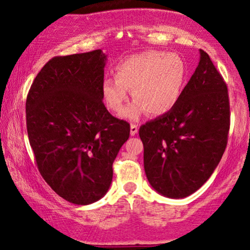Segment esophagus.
I'll return each instance as SVG.
<instances>
[{"mask_svg":"<svg viewBox=\"0 0 250 250\" xmlns=\"http://www.w3.org/2000/svg\"><path fill=\"white\" fill-rule=\"evenodd\" d=\"M137 130H139V128H137L136 125H130V135H131V136L136 135L137 134Z\"/></svg>","mask_w":250,"mask_h":250,"instance_id":"esophagus-1","label":"esophagus"}]
</instances>
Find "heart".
Here are the masks:
<instances>
[{
    "label": "heart",
    "instance_id": "1",
    "mask_svg": "<svg viewBox=\"0 0 250 250\" xmlns=\"http://www.w3.org/2000/svg\"><path fill=\"white\" fill-rule=\"evenodd\" d=\"M115 76L102 82L103 100L113 113L120 115L125 110L133 90L135 101L125 117L137 120L146 111L161 116L179 102L187 81V64L176 54L148 50L122 60Z\"/></svg>",
    "mask_w": 250,
    "mask_h": 250
}]
</instances>
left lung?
Returning a JSON list of instances; mask_svg holds the SVG:
<instances>
[{
  "mask_svg": "<svg viewBox=\"0 0 250 250\" xmlns=\"http://www.w3.org/2000/svg\"><path fill=\"white\" fill-rule=\"evenodd\" d=\"M230 125L228 89L206 51L165 115L140 127L145 171L150 186L170 199H183L202 187L221 161Z\"/></svg>",
  "mask_w": 250,
  "mask_h": 250,
  "instance_id": "8db88e82",
  "label": "left lung"
}]
</instances>
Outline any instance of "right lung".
Returning a JSON list of instances; mask_svg holds the SVG:
<instances>
[{
  "instance_id": "right-lung-1",
  "label": "right lung",
  "mask_w": 250,
  "mask_h": 250,
  "mask_svg": "<svg viewBox=\"0 0 250 250\" xmlns=\"http://www.w3.org/2000/svg\"><path fill=\"white\" fill-rule=\"evenodd\" d=\"M105 60L101 49L54 57L37 74L25 102L37 168L74 205L104 196L114 160L130 133L129 123L111 115L102 101Z\"/></svg>"
}]
</instances>
